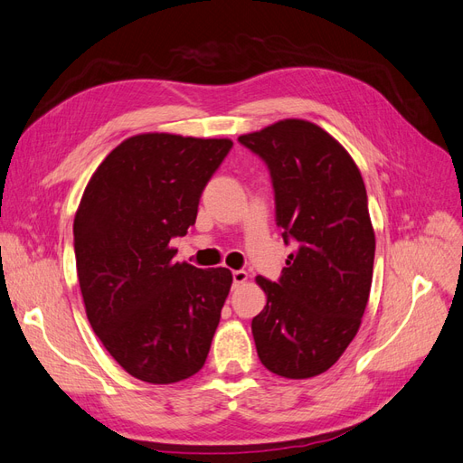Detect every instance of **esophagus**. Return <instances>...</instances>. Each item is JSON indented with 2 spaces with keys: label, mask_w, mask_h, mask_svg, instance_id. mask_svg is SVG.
<instances>
[{
  "label": "esophagus",
  "mask_w": 463,
  "mask_h": 463,
  "mask_svg": "<svg viewBox=\"0 0 463 463\" xmlns=\"http://www.w3.org/2000/svg\"><path fill=\"white\" fill-rule=\"evenodd\" d=\"M232 278H233V286L237 288V286L245 284L249 276H247V272H245V270H235V272H232Z\"/></svg>",
  "instance_id": "34e87169"
}]
</instances>
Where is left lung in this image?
Instances as JSON below:
<instances>
[{
  "label": "left lung",
  "mask_w": 463,
  "mask_h": 463,
  "mask_svg": "<svg viewBox=\"0 0 463 463\" xmlns=\"http://www.w3.org/2000/svg\"><path fill=\"white\" fill-rule=\"evenodd\" d=\"M266 164L288 257L250 322L262 365L286 378L328 371L352 344L373 282L374 232L352 156L318 125L284 119L237 138Z\"/></svg>",
  "instance_id": "1"
}]
</instances>
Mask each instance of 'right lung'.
I'll return each mask as SVG.
<instances>
[{"mask_svg": "<svg viewBox=\"0 0 463 463\" xmlns=\"http://www.w3.org/2000/svg\"><path fill=\"white\" fill-rule=\"evenodd\" d=\"M233 143L137 135L111 150L82 194L73 245L94 334L131 376L172 384L199 373L232 288L228 269L174 262V237Z\"/></svg>", "mask_w": 463, "mask_h": 463, "instance_id": "1", "label": "right lung"}]
</instances>
